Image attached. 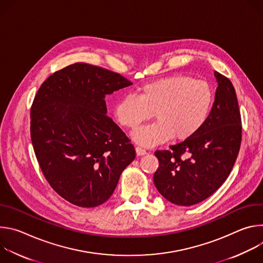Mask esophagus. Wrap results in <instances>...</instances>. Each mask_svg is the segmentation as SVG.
Returning a JSON list of instances; mask_svg holds the SVG:
<instances>
[{
	"mask_svg": "<svg viewBox=\"0 0 263 263\" xmlns=\"http://www.w3.org/2000/svg\"><path fill=\"white\" fill-rule=\"evenodd\" d=\"M135 151H136L137 156H142V155H145V154H146V151H145V149H143V148H142V147H140V146H136Z\"/></svg>",
	"mask_w": 263,
	"mask_h": 263,
	"instance_id": "1",
	"label": "esophagus"
}]
</instances>
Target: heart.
I'll use <instances>...</instances> for the list:
<instances>
[{"label":"heart","mask_w":263,"mask_h":263,"mask_svg":"<svg viewBox=\"0 0 263 263\" xmlns=\"http://www.w3.org/2000/svg\"><path fill=\"white\" fill-rule=\"evenodd\" d=\"M213 102L210 85L186 74H174L148 82L137 90V97L127 95L115 106V117L123 126L135 130L154 112L157 122L133 134L143 146H154L174 137H193L205 124Z\"/></svg>","instance_id":"obj_1"}]
</instances>
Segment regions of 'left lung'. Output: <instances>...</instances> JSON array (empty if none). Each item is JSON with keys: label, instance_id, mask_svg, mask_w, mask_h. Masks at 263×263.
<instances>
[{"label": "left lung", "instance_id": "left-lung-1", "mask_svg": "<svg viewBox=\"0 0 263 263\" xmlns=\"http://www.w3.org/2000/svg\"><path fill=\"white\" fill-rule=\"evenodd\" d=\"M217 87L210 114L193 137L159 149L154 184L167 201L180 206L200 203L230 175L241 143V118L232 82L214 71Z\"/></svg>", "mask_w": 263, "mask_h": 263}]
</instances>
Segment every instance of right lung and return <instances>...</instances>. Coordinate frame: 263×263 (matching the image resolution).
<instances>
[{"label": "right lung", "instance_id": "add662e5", "mask_svg": "<svg viewBox=\"0 0 263 263\" xmlns=\"http://www.w3.org/2000/svg\"><path fill=\"white\" fill-rule=\"evenodd\" d=\"M132 83L122 74L73 63L42 84L31 107V140L52 189L79 207H97L114 194L135 149L107 117L105 97Z\"/></svg>", "mask_w": 263, "mask_h": 263}]
</instances>
